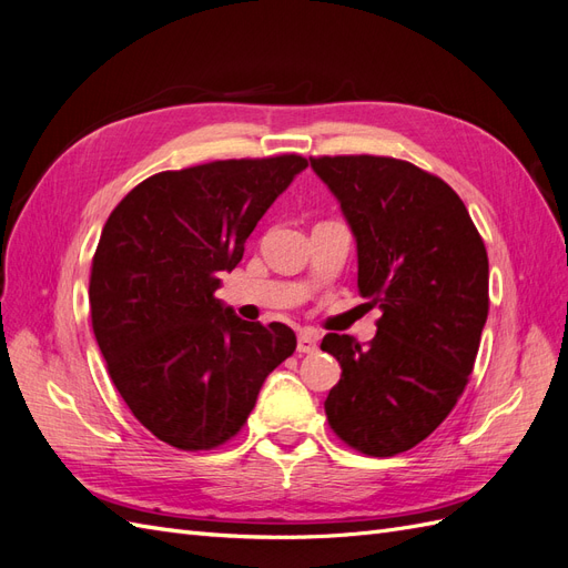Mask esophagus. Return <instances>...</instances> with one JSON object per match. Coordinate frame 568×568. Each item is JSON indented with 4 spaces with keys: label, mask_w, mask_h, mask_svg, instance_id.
<instances>
[{
    "label": "esophagus",
    "mask_w": 568,
    "mask_h": 568,
    "mask_svg": "<svg viewBox=\"0 0 568 568\" xmlns=\"http://www.w3.org/2000/svg\"><path fill=\"white\" fill-rule=\"evenodd\" d=\"M317 343H320V336L313 329H303L298 334L296 348H298V353H315L317 351Z\"/></svg>",
    "instance_id": "1"
}]
</instances>
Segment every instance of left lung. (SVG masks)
Masks as SVG:
<instances>
[{
	"instance_id": "1",
	"label": "left lung",
	"mask_w": 568,
	"mask_h": 568,
	"mask_svg": "<svg viewBox=\"0 0 568 568\" xmlns=\"http://www.w3.org/2000/svg\"><path fill=\"white\" fill-rule=\"evenodd\" d=\"M357 246L359 296L379 305L369 346L326 334L341 365L324 400L334 434L372 457L422 443L467 386L488 317V253L440 178L386 156L311 159Z\"/></svg>"
}]
</instances>
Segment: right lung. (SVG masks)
I'll return each instance as SVG.
<instances>
[{
  "label": "right lung",
  "instance_id": "obj_1",
  "mask_svg": "<svg viewBox=\"0 0 568 568\" xmlns=\"http://www.w3.org/2000/svg\"><path fill=\"white\" fill-rule=\"evenodd\" d=\"M305 168L286 153L165 170L136 184L101 230L90 277L94 336L132 415L173 448L230 440L267 374L296 351L286 324L236 317L215 291Z\"/></svg>",
  "mask_w": 568,
  "mask_h": 568
}]
</instances>
